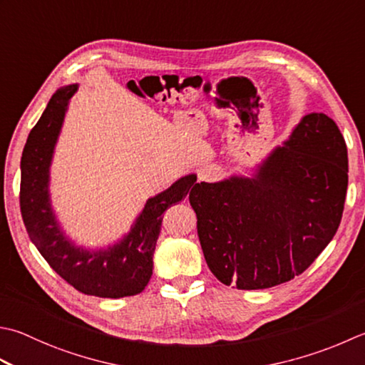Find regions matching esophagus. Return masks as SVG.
<instances>
[{
	"label": "esophagus",
	"mask_w": 365,
	"mask_h": 365,
	"mask_svg": "<svg viewBox=\"0 0 365 365\" xmlns=\"http://www.w3.org/2000/svg\"><path fill=\"white\" fill-rule=\"evenodd\" d=\"M212 178H213V170H210V169H201V170H199V182L212 180Z\"/></svg>",
	"instance_id": "34e87169"
}]
</instances>
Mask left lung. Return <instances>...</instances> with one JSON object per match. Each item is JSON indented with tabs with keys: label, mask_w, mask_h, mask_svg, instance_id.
Returning <instances> with one entry per match:
<instances>
[{
	"label": "left lung",
	"mask_w": 365,
	"mask_h": 365,
	"mask_svg": "<svg viewBox=\"0 0 365 365\" xmlns=\"http://www.w3.org/2000/svg\"><path fill=\"white\" fill-rule=\"evenodd\" d=\"M346 187L339 126L326 113H307L245 175L196 185L190 204L207 266L237 289L289 282L337 232Z\"/></svg>",
	"instance_id": "obj_1"
}]
</instances>
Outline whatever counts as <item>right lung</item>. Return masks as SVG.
<instances>
[{
	"mask_svg": "<svg viewBox=\"0 0 365 365\" xmlns=\"http://www.w3.org/2000/svg\"><path fill=\"white\" fill-rule=\"evenodd\" d=\"M78 83L53 93L21 153L20 209L26 232L56 274L83 294L118 299L144 291L153 274L155 245L163 213L191 196L196 174L178 178L168 190L147 199L130 231L101 247H83L61 226L50 195V168L69 101Z\"/></svg>",
	"mask_w": 365,
	"mask_h": 365,
	"instance_id": "add662e5",
	"label": "right lung"
}]
</instances>
